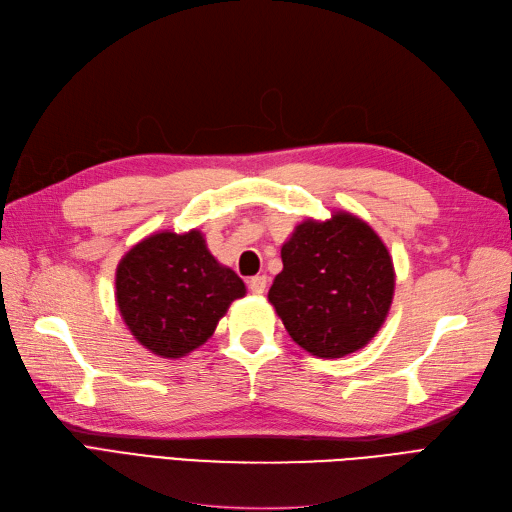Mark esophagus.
<instances>
[{"instance_id": "1", "label": "esophagus", "mask_w": 512, "mask_h": 512, "mask_svg": "<svg viewBox=\"0 0 512 512\" xmlns=\"http://www.w3.org/2000/svg\"><path fill=\"white\" fill-rule=\"evenodd\" d=\"M267 275H254V277H250V280H247V286H250V290L254 292V294H262L267 290Z\"/></svg>"}]
</instances>
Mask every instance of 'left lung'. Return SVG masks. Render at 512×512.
<instances>
[{"label":"left lung","instance_id":"1","mask_svg":"<svg viewBox=\"0 0 512 512\" xmlns=\"http://www.w3.org/2000/svg\"><path fill=\"white\" fill-rule=\"evenodd\" d=\"M269 303L309 354L339 359L361 350L393 303V260L376 230L348 211L305 220L282 245Z\"/></svg>","mask_w":512,"mask_h":512}]
</instances>
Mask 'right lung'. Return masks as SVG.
I'll return each instance as SVG.
<instances>
[{"label": "right lung", "instance_id": "1", "mask_svg": "<svg viewBox=\"0 0 512 512\" xmlns=\"http://www.w3.org/2000/svg\"><path fill=\"white\" fill-rule=\"evenodd\" d=\"M241 277L220 265L200 230L153 232L119 260L115 299L134 339L162 359L203 346L235 299Z\"/></svg>", "mask_w": 512, "mask_h": 512}]
</instances>
